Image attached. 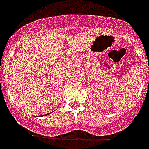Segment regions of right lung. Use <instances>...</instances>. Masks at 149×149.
<instances>
[{
	"mask_svg": "<svg viewBox=\"0 0 149 149\" xmlns=\"http://www.w3.org/2000/svg\"><path fill=\"white\" fill-rule=\"evenodd\" d=\"M50 113H51V112H50ZM50 113H48V114H46V115H45V116H47V115H49V114H50Z\"/></svg>",
	"mask_w": 149,
	"mask_h": 149,
	"instance_id": "1",
	"label": "right lung"
}]
</instances>
